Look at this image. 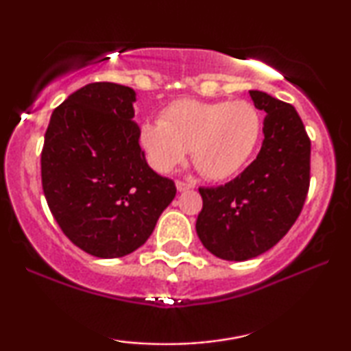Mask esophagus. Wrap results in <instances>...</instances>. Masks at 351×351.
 <instances>
[{
    "instance_id": "esophagus-1",
    "label": "esophagus",
    "mask_w": 351,
    "mask_h": 351,
    "mask_svg": "<svg viewBox=\"0 0 351 351\" xmlns=\"http://www.w3.org/2000/svg\"><path fill=\"white\" fill-rule=\"evenodd\" d=\"M176 186L179 191H189L191 189L190 184H185V182H180V180L176 182Z\"/></svg>"
}]
</instances>
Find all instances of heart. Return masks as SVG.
I'll use <instances>...</instances> for the list:
<instances>
[{
  "label": "heart",
  "instance_id": "heart-1",
  "mask_svg": "<svg viewBox=\"0 0 351 351\" xmlns=\"http://www.w3.org/2000/svg\"><path fill=\"white\" fill-rule=\"evenodd\" d=\"M262 134V117L246 100L199 102L184 99L162 112L161 121L141 128L148 162L169 174L185 161L189 150L210 180H227L246 166Z\"/></svg>",
  "mask_w": 351,
  "mask_h": 351
}]
</instances>
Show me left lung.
<instances>
[{"instance_id":"8db88e82","label":"left lung","mask_w":351,"mask_h":351,"mask_svg":"<svg viewBox=\"0 0 351 351\" xmlns=\"http://www.w3.org/2000/svg\"><path fill=\"white\" fill-rule=\"evenodd\" d=\"M267 113L256 160L228 184L199 189L196 233L215 257L243 262L271 249L299 217L310 185V138L292 105L249 90Z\"/></svg>"}]
</instances>
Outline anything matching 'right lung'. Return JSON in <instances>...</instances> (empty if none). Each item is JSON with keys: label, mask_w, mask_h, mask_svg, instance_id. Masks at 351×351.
<instances>
[{"label": "right lung", "mask_w": 351, "mask_h": 351, "mask_svg": "<svg viewBox=\"0 0 351 351\" xmlns=\"http://www.w3.org/2000/svg\"><path fill=\"white\" fill-rule=\"evenodd\" d=\"M134 102L128 86L86 84L54 110L45 134L47 206L70 241L100 258L141 247L176 196L138 145Z\"/></svg>", "instance_id": "right-lung-1"}]
</instances>
